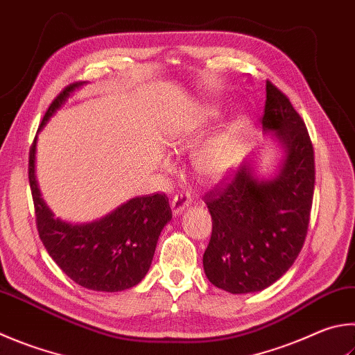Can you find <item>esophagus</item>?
Wrapping results in <instances>:
<instances>
[{"mask_svg":"<svg viewBox=\"0 0 355 355\" xmlns=\"http://www.w3.org/2000/svg\"><path fill=\"white\" fill-rule=\"evenodd\" d=\"M189 205H191V197L188 192H180V194H177L172 198V203H171L172 211L175 212V214H182Z\"/></svg>","mask_w":355,"mask_h":355,"instance_id":"obj_1","label":"esophagus"}]
</instances>
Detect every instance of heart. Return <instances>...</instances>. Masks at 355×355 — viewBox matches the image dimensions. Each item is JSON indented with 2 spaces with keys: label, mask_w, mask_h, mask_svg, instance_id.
<instances>
[{
  "label": "heart",
  "mask_w": 355,
  "mask_h": 355,
  "mask_svg": "<svg viewBox=\"0 0 355 355\" xmlns=\"http://www.w3.org/2000/svg\"><path fill=\"white\" fill-rule=\"evenodd\" d=\"M217 118L216 110H206L196 116L172 133L171 146L173 149L183 150L196 146L205 137L211 121ZM236 147H237V132L236 128H230L222 132L200 147L196 155V166L198 172L206 178H220L225 175L236 163Z\"/></svg>",
  "instance_id": "heart-1"
}]
</instances>
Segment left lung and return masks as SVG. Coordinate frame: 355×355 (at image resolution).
Masks as SVG:
<instances>
[{"label": "left lung", "mask_w": 355, "mask_h": 355, "mask_svg": "<svg viewBox=\"0 0 355 355\" xmlns=\"http://www.w3.org/2000/svg\"><path fill=\"white\" fill-rule=\"evenodd\" d=\"M266 92L263 130L286 146L279 175L259 183L242 164L203 198L212 217L203 268L211 284L230 293L259 292L278 281L298 257L311 218L313 144L287 96L270 80Z\"/></svg>", "instance_id": "1"}]
</instances>
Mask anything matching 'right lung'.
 Returning <instances> with one entry per match:
<instances>
[{"mask_svg":"<svg viewBox=\"0 0 355 355\" xmlns=\"http://www.w3.org/2000/svg\"><path fill=\"white\" fill-rule=\"evenodd\" d=\"M71 83L51 102L38 130L46 124L71 92ZM37 139V137H35ZM35 139L29 150V186L35 225L44 248L76 284L96 292H121L137 286L149 272L158 237L172 218L169 198L152 194L128 200L98 222L71 225L53 217L40 197L34 173Z\"/></svg>","mask_w":355,"mask_h":355,"instance_id":"obj_1","label":"right lung"}]
</instances>
